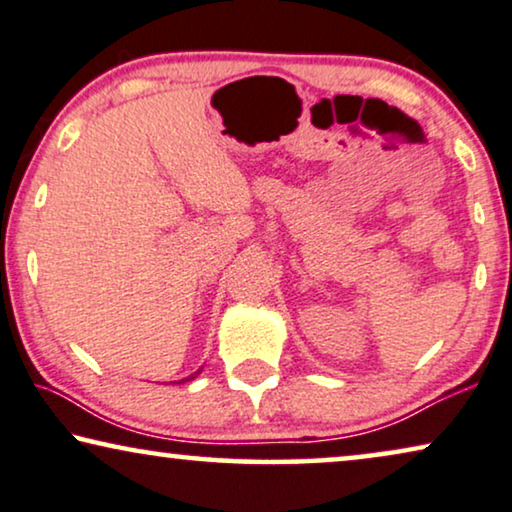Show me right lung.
I'll use <instances>...</instances> for the list:
<instances>
[{"label":"right lung","mask_w":512,"mask_h":512,"mask_svg":"<svg viewBox=\"0 0 512 512\" xmlns=\"http://www.w3.org/2000/svg\"><path fill=\"white\" fill-rule=\"evenodd\" d=\"M200 373H202V368H200V370H195V373H193V375H188V377H184V380H179V384H181V382H188V380H195V375H200Z\"/></svg>","instance_id":"right-lung-1"}]
</instances>
